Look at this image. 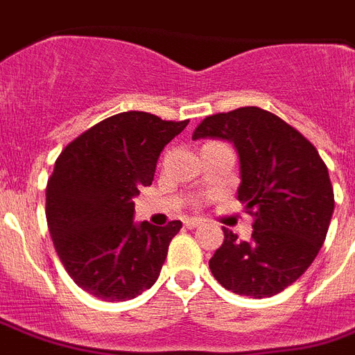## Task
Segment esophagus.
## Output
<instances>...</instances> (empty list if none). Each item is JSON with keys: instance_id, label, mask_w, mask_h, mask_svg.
Returning <instances> with one entry per match:
<instances>
[{"instance_id": "34e87169", "label": "esophagus", "mask_w": 355, "mask_h": 355, "mask_svg": "<svg viewBox=\"0 0 355 355\" xmlns=\"http://www.w3.org/2000/svg\"><path fill=\"white\" fill-rule=\"evenodd\" d=\"M186 228H199L202 225V219H184Z\"/></svg>"}]
</instances>
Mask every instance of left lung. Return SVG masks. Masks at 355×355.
<instances>
[{"label":"left lung","mask_w":355,"mask_h":355,"mask_svg":"<svg viewBox=\"0 0 355 355\" xmlns=\"http://www.w3.org/2000/svg\"><path fill=\"white\" fill-rule=\"evenodd\" d=\"M234 144L241 184L237 199L254 216L252 237L225 241L210 259L225 289L250 298L272 297L313 263L334 214V188L317 149L275 114L258 107L214 114L195 128L193 139Z\"/></svg>","instance_id":"1"}]
</instances>
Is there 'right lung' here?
<instances>
[{
	"label": "right lung",
	"mask_w": 355,
	"mask_h": 355,
	"mask_svg": "<svg viewBox=\"0 0 355 355\" xmlns=\"http://www.w3.org/2000/svg\"><path fill=\"white\" fill-rule=\"evenodd\" d=\"M188 123L116 114L57 158L46 189L47 227L64 269L86 293L123 302L158 280L182 223H134V197L153 184L158 156Z\"/></svg>",
	"instance_id": "add662e5"
}]
</instances>
